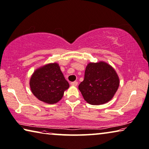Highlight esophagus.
<instances>
[{
	"label": "esophagus",
	"instance_id": "obj_1",
	"mask_svg": "<svg viewBox=\"0 0 149 149\" xmlns=\"http://www.w3.org/2000/svg\"><path fill=\"white\" fill-rule=\"evenodd\" d=\"M70 85L72 86H77V85H78V82L77 81L72 82V83H70Z\"/></svg>",
	"mask_w": 149,
	"mask_h": 149
}]
</instances>
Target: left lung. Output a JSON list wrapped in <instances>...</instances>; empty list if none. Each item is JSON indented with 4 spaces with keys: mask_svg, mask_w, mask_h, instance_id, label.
<instances>
[{
    "mask_svg": "<svg viewBox=\"0 0 149 149\" xmlns=\"http://www.w3.org/2000/svg\"><path fill=\"white\" fill-rule=\"evenodd\" d=\"M120 79L116 70L105 62L87 64L85 78L79 85L84 100L91 105L104 104L117 91Z\"/></svg>",
    "mask_w": 149,
    "mask_h": 149,
    "instance_id": "obj_1",
    "label": "left lung"
}]
</instances>
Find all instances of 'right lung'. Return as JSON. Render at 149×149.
<instances>
[{"mask_svg": "<svg viewBox=\"0 0 149 149\" xmlns=\"http://www.w3.org/2000/svg\"><path fill=\"white\" fill-rule=\"evenodd\" d=\"M31 92L39 100L54 104L61 100L69 84L57 63H50L36 69L29 81Z\"/></svg>", "mask_w": 149, "mask_h": 149, "instance_id": "right-lung-1", "label": "right lung"}]
</instances>
